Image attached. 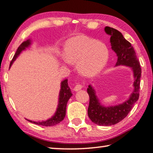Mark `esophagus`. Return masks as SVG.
I'll list each match as a JSON object with an SVG mask.
<instances>
[{
	"label": "esophagus",
	"instance_id": "esophagus-1",
	"mask_svg": "<svg viewBox=\"0 0 153 153\" xmlns=\"http://www.w3.org/2000/svg\"><path fill=\"white\" fill-rule=\"evenodd\" d=\"M82 87H83V85H82L80 84H77L74 88V90L75 91H78L82 88Z\"/></svg>",
	"mask_w": 153,
	"mask_h": 153
}]
</instances>
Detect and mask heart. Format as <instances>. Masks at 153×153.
I'll return each mask as SVG.
<instances>
[{
    "label": "heart",
    "instance_id": "heart-1",
    "mask_svg": "<svg viewBox=\"0 0 153 153\" xmlns=\"http://www.w3.org/2000/svg\"><path fill=\"white\" fill-rule=\"evenodd\" d=\"M109 50L104 43L86 37L73 39L65 48V59L69 63H78V69L86 76H93L107 63Z\"/></svg>",
    "mask_w": 153,
    "mask_h": 153
}]
</instances>
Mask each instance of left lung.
Returning a JSON list of instances; mask_svg holds the SVG:
<instances>
[{"mask_svg": "<svg viewBox=\"0 0 153 153\" xmlns=\"http://www.w3.org/2000/svg\"><path fill=\"white\" fill-rule=\"evenodd\" d=\"M104 30L106 34L110 36L111 49L118 56L116 66L125 65L131 67L134 76L133 93L127 101L119 105L105 107L99 103L95 91L91 85H89L87 88L90 97L88 108L89 118L92 122L99 126H110L117 124L124 119L139 99L142 70L134 48L125 39L122 33L109 26H106Z\"/></svg>", "mask_w": 153, "mask_h": 153, "instance_id": "8db88e82", "label": "left lung"}]
</instances>
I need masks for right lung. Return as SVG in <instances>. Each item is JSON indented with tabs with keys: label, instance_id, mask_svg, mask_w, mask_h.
<instances>
[{
	"label": "right lung",
	"instance_id": "1",
	"mask_svg": "<svg viewBox=\"0 0 153 153\" xmlns=\"http://www.w3.org/2000/svg\"><path fill=\"white\" fill-rule=\"evenodd\" d=\"M30 45V40H26V42H24L22 43V44L19 46L18 50H17L16 52L13 59L11 60L10 62V66L9 68L11 66V65L13 64V62L15 61V60L17 59V57L20 55L22 51L25 50L26 48H28L29 45ZM67 79H65L63 81L61 82V86H60V91L59 93V104H58V108L56 109V111L52 118H49L47 120L45 121H38V122H35V121H32L28 120L29 122L35 123L36 125H42L45 126V127H50V126H54L57 124H59V123L64 119L66 115V107H67V101L70 97L72 96V93L71 91V89L68 86L67 83Z\"/></svg>",
	"mask_w": 153,
	"mask_h": 153
}]
</instances>
